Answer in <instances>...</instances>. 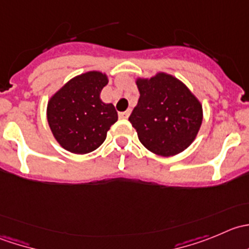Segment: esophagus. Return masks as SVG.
<instances>
[{
	"label": "esophagus",
	"mask_w": 249,
	"mask_h": 249,
	"mask_svg": "<svg viewBox=\"0 0 249 249\" xmlns=\"http://www.w3.org/2000/svg\"><path fill=\"white\" fill-rule=\"evenodd\" d=\"M129 115H130L129 110H125V112L119 113V118H122V119H126V118H129Z\"/></svg>",
	"instance_id": "1"
}]
</instances>
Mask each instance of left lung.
Instances as JSON below:
<instances>
[{
  "instance_id": "obj_1",
  "label": "left lung",
  "mask_w": 249,
  "mask_h": 249,
  "mask_svg": "<svg viewBox=\"0 0 249 249\" xmlns=\"http://www.w3.org/2000/svg\"><path fill=\"white\" fill-rule=\"evenodd\" d=\"M139 104L129 122L150 152L171 157L187 149L202 123V106L190 90L165 73L139 79Z\"/></svg>"
}]
</instances>
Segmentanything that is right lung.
<instances>
[{
  "label": "right lung",
  "instance_id": "obj_1",
  "mask_svg": "<svg viewBox=\"0 0 249 249\" xmlns=\"http://www.w3.org/2000/svg\"><path fill=\"white\" fill-rule=\"evenodd\" d=\"M107 82L106 74L88 72L70 80L50 99L47 108L50 130L69 152L87 154L97 149L118 120L114 106L100 99Z\"/></svg>",
  "mask_w": 249,
  "mask_h": 249
}]
</instances>
